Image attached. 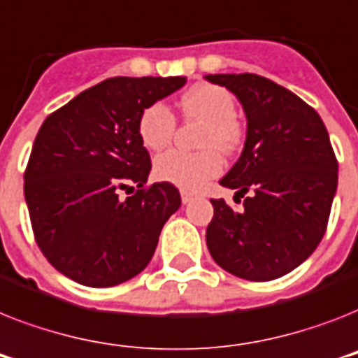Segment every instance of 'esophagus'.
<instances>
[{
	"mask_svg": "<svg viewBox=\"0 0 358 358\" xmlns=\"http://www.w3.org/2000/svg\"><path fill=\"white\" fill-rule=\"evenodd\" d=\"M180 194H182V202H184V204H189V202L194 199V193H191V191H185V189H182V191H180Z\"/></svg>",
	"mask_w": 358,
	"mask_h": 358,
	"instance_id": "obj_1",
	"label": "esophagus"
}]
</instances>
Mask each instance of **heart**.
<instances>
[{"label":"heart","instance_id":"heart-1","mask_svg":"<svg viewBox=\"0 0 358 358\" xmlns=\"http://www.w3.org/2000/svg\"><path fill=\"white\" fill-rule=\"evenodd\" d=\"M185 117L206 123L202 147L196 154L169 150L154 162V174L164 182L187 191H196L208 180L219 176L224 162L216 149L231 152L239 147L243 130L235 121V101L228 90L215 84H196L182 97ZM176 117L164 103H154L141 113L139 136L147 149L159 150L171 143Z\"/></svg>","mask_w":358,"mask_h":358}]
</instances>
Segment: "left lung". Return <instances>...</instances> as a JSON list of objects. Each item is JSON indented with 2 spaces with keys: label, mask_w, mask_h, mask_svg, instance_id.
Returning <instances> with one entry per match:
<instances>
[{
  "label": "left lung",
  "mask_w": 358,
  "mask_h": 358,
  "mask_svg": "<svg viewBox=\"0 0 358 358\" xmlns=\"http://www.w3.org/2000/svg\"><path fill=\"white\" fill-rule=\"evenodd\" d=\"M228 88L246 113V141L220 185L237 189L234 211L213 199L209 254L229 274L270 281L300 266L320 245L338 182V162L315 108L270 78L206 75Z\"/></svg>",
  "instance_id": "1"
}]
</instances>
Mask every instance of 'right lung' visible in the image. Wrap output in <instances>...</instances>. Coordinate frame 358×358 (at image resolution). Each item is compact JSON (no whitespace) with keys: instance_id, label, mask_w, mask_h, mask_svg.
Here are the masks:
<instances>
[{"instance_id":"obj_1","label":"right lung","mask_w":358,"mask_h":358,"mask_svg":"<svg viewBox=\"0 0 358 358\" xmlns=\"http://www.w3.org/2000/svg\"><path fill=\"white\" fill-rule=\"evenodd\" d=\"M184 84L185 77L106 78L43 121L23 193L38 248L60 274L113 287L152 259L182 199L169 182L147 185L152 164L139 119ZM121 190L134 193L121 199Z\"/></svg>"}]
</instances>
